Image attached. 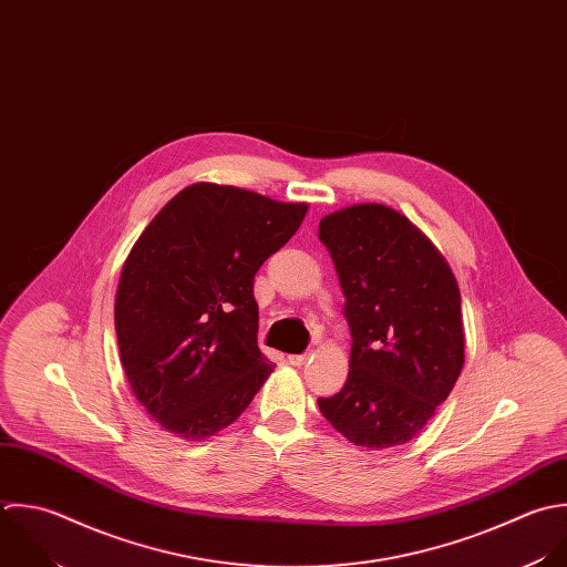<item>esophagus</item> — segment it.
Returning a JSON list of instances; mask_svg holds the SVG:
<instances>
[{"label": "esophagus", "mask_w": 567, "mask_h": 567, "mask_svg": "<svg viewBox=\"0 0 567 567\" xmlns=\"http://www.w3.org/2000/svg\"><path fill=\"white\" fill-rule=\"evenodd\" d=\"M309 351L307 353H298V355H289L287 360H289V364H293V367H302L307 360H309Z\"/></svg>", "instance_id": "1"}]
</instances>
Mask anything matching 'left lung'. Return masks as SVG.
<instances>
[{"instance_id":"1","label":"left lung","mask_w":567,"mask_h":567,"mask_svg":"<svg viewBox=\"0 0 567 567\" xmlns=\"http://www.w3.org/2000/svg\"><path fill=\"white\" fill-rule=\"evenodd\" d=\"M351 329V371L320 413L349 442L391 449L413 440L464 367L462 296L433 243L386 205H353L318 227Z\"/></svg>"}]
</instances>
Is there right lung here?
I'll list each match as a JSON object with an SVG mask.
<instances>
[{"label":"right lung","mask_w":567,"mask_h":567,"mask_svg":"<svg viewBox=\"0 0 567 567\" xmlns=\"http://www.w3.org/2000/svg\"><path fill=\"white\" fill-rule=\"evenodd\" d=\"M305 214V203L196 183L132 247L114 329L132 393L165 431L189 442L223 431L274 371L258 349L254 278Z\"/></svg>","instance_id":"obj_1"}]
</instances>
